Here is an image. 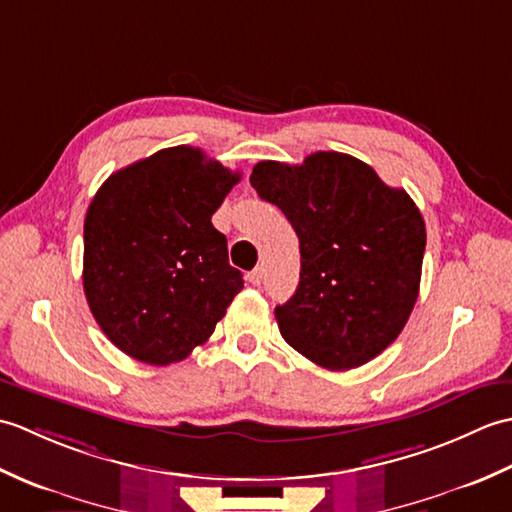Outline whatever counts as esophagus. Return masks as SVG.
<instances>
[{
    "mask_svg": "<svg viewBox=\"0 0 512 512\" xmlns=\"http://www.w3.org/2000/svg\"><path fill=\"white\" fill-rule=\"evenodd\" d=\"M262 279H264V268H262V266H257L255 270H250V273H248V281H250V284H253V286L262 284Z\"/></svg>",
    "mask_w": 512,
    "mask_h": 512,
    "instance_id": "34e87169",
    "label": "esophagus"
}]
</instances>
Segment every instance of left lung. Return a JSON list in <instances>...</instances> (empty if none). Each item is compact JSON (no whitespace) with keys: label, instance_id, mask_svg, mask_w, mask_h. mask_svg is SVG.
Listing matches in <instances>:
<instances>
[{"label":"left lung","instance_id":"8db88e82","mask_svg":"<svg viewBox=\"0 0 512 512\" xmlns=\"http://www.w3.org/2000/svg\"><path fill=\"white\" fill-rule=\"evenodd\" d=\"M250 184L299 237V286L275 308L281 336L332 372L372 361L398 339L418 299L427 231L416 202L339 151L301 165L257 162Z\"/></svg>","mask_w":512,"mask_h":512}]
</instances>
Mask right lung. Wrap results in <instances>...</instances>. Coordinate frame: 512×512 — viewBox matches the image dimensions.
I'll use <instances>...</instances> for the list:
<instances>
[{
	"label": "right lung",
	"instance_id": "obj_1",
	"mask_svg": "<svg viewBox=\"0 0 512 512\" xmlns=\"http://www.w3.org/2000/svg\"><path fill=\"white\" fill-rule=\"evenodd\" d=\"M239 173L198 147H169L112 173L83 226V290L127 356L171 365L209 341L244 288L211 215Z\"/></svg>",
	"mask_w": 512,
	"mask_h": 512
}]
</instances>
